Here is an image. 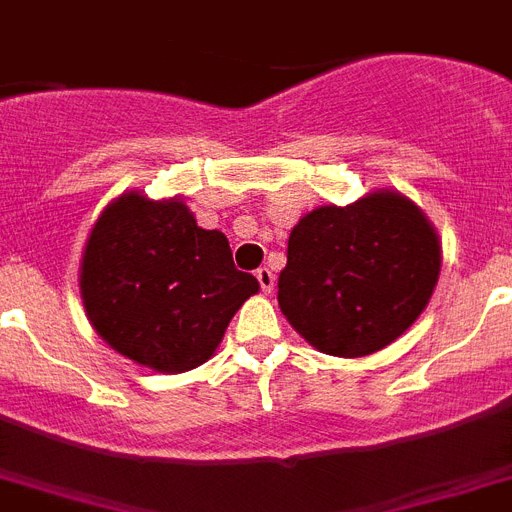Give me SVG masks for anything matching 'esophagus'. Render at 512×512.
<instances>
[{
	"mask_svg": "<svg viewBox=\"0 0 512 512\" xmlns=\"http://www.w3.org/2000/svg\"><path fill=\"white\" fill-rule=\"evenodd\" d=\"M256 279H259V285H261V290H264V292L274 290V272H272V269H266V266L256 269Z\"/></svg>",
	"mask_w": 512,
	"mask_h": 512,
	"instance_id": "34e87169",
	"label": "esophagus"
}]
</instances>
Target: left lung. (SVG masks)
Returning a JSON list of instances; mask_svg holds the SVG:
<instances>
[{
  "label": "left lung",
  "instance_id": "left-lung-1",
  "mask_svg": "<svg viewBox=\"0 0 512 512\" xmlns=\"http://www.w3.org/2000/svg\"><path fill=\"white\" fill-rule=\"evenodd\" d=\"M440 274V243L425 212L399 191L349 207H318L292 227L279 308L318 352L365 357L419 318Z\"/></svg>",
  "mask_w": 512,
  "mask_h": 512
}]
</instances>
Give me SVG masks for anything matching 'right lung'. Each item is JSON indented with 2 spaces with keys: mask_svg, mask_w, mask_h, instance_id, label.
I'll list each match as a JSON object with an SVG mask.
<instances>
[{
  "mask_svg": "<svg viewBox=\"0 0 512 512\" xmlns=\"http://www.w3.org/2000/svg\"><path fill=\"white\" fill-rule=\"evenodd\" d=\"M80 292L93 329L119 355L183 373L214 355L259 282L235 269L225 235L196 225L181 199L129 191L90 230Z\"/></svg>",
  "mask_w": 512,
  "mask_h": 512,
  "instance_id": "obj_1",
  "label": "right lung"
}]
</instances>
